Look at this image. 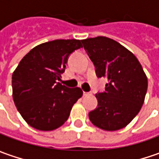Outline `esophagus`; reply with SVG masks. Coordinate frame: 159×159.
Masks as SVG:
<instances>
[{"mask_svg": "<svg viewBox=\"0 0 159 159\" xmlns=\"http://www.w3.org/2000/svg\"><path fill=\"white\" fill-rule=\"evenodd\" d=\"M83 95H84V96H90V95H92V93H91V92H85V91H84V92H83Z\"/></svg>", "mask_w": 159, "mask_h": 159, "instance_id": "1", "label": "esophagus"}]
</instances>
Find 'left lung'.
I'll use <instances>...</instances> for the list:
<instances>
[{"instance_id":"left-lung-1","label":"left lung","mask_w":159,"mask_h":159,"mask_svg":"<svg viewBox=\"0 0 159 159\" xmlns=\"http://www.w3.org/2000/svg\"><path fill=\"white\" fill-rule=\"evenodd\" d=\"M98 78L108 79L104 92H98V107L89 113L93 125L119 130L139 112L148 89V79L135 55L116 40L98 36L82 40Z\"/></svg>"}]
</instances>
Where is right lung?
Here are the masks:
<instances>
[{
  "label": "right lung",
  "instance_id": "right-lung-1",
  "mask_svg": "<svg viewBox=\"0 0 159 159\" xmlns=\"http://www.w3.org/2000/svg\"><path fill=\"white\" fill-rule=\"evenodd\" d=\"M80 48V40H51L34 47L20 61L12 74V97L18 111L30 127L53 130L69 119L83 92L57 80H61L70 55Z\"/></svg>",
  "mask_w": 159,
  "mask_h": 159
}]
</instances>
